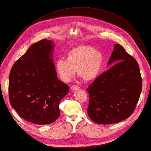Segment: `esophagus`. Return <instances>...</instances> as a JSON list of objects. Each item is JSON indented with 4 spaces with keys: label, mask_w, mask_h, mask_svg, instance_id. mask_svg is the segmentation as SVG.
<instances>
[{
    "label": "esophagus",
    "mask_w": 151,
    "mask_h": 151,
    "mask_svg": "<svg viewBox=\"0 0 151 151\" xmlns=\"http://www.w3.org/2000/svg\"><path fill=\"white\" fill-rule=\"evenodd\" d=\"M80 87L77 85H74L73 86L70 87V89H71L72 91H75V90H77V89H79Z\"/></svg>",
    "instance_id": "esophagus-1"
}]
</instances>
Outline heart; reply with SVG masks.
<instances>
[{
  "label": "heart",
  "instance_id": "1",
  "mask_svg": "<svg viewBox=\"0 0 151 151\" xmlns=\"http://www.w3.org/2000/svg\"><path fill=\"white\" fill-rule=\"evenodd\" d=\"M104 63V55L101 50L89 45H79L67 52L66 60L56 61L55 69L60 78L64 82H69L77 74L86 81L94 80L100 74Z\"/></svg>",
  "mask_w": 151,
  "mask_h": 151
}]
</instances>
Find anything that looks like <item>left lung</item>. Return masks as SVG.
Wrapping results in <instances>:
<instances>
[{
    "label": "left lung",
    "mask_w": 151,
    "mask_h": 151,
    "mask_svg": "<svg viewBox=\"0 0 151 151\" xmlns=\"http://www.w3.org/2000/svg\"><path fill=\"white\" fill-rule=\"evenodd\" d=\"M114 45L108 66L114 65L87 89L88 114L93 121L101 124L116 123L129 117L135 110L142 89L136 60L119 44Z\"/></svg>",
    "instance_id": "8db88e82"
}]
</instances>
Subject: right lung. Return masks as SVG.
Returning a JSON list of instances; mask_svg holds the SVG:
<instances>
[{"instance_id": "1", "label": "right lung", "mask_w": 151, "mask_h": 151, "mask_svg": "<svg viewBox=\"0 0 151 151\" xmlns=\"http://www.w3.org/2000/svg\"><path fill=\"white\" fill-rule=\"evenodd\" d=\"M52 41L31 45L12 67L9 102L20 116L36 124H47L60 116L59 104L69 88L57 77Z\"/></svg>"}]
</instances>
